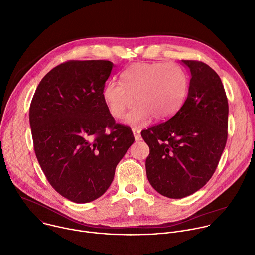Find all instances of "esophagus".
<instances>
[{
	"label": "esophagus",
	"mask_w": 255,
	"mask_h": 255,
	"mask_svg": "<svg viewBox=\"0 0 255 255\" xmlns=\"http://www.w3.org/2000/svg\"><path fill=\"white\" fill-rule=\"evenodd\" d=\"M132 132L134 134V137H135V140H140L141 138V135H140V130L136 128H132Z\"/></svg>",
	"instance_id": "34e87169"
}]
</instances>
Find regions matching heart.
I'll use <instances>...</instances> for the list:
<instances>
[{"label":"heart","instance_id":"heart-1","mask_svg":"<svg viewBox=\"0 0 255 255\" xmlns=\"http://www.w3.org/2000/svg\"><path fill=\"white\" fill-rule=\"evenodd\" d=\"M123 84L110 82L103 91V98L115 119L124 118L133 105L126 122L142 125L150 117L165 121L172 117L185 101L188 80L184 71L172 63H137L125 70Z\"/></svg>","mask_w":255,"mask_h":255}]
</instances>
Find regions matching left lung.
Wrapping results in <instances>:
<instances>
[{"label": "left lung", "instance_id": "8db88e82", "mask_svg": "<svg viewBox=\"0 0 255 255\" xmlns=\"http://www.w3.org/2000/svg\"><path fill=\"white\" fill-rule=\"evenodd\" d=\"M182 63L191 75L186 100L169 120L141 131L149 147L147 179L169 198L188 196L205 185L227 140L228 103L219 76L202 62Z\"/></svg>", "mask_w": 255, "mask_h": 255}]
</instances>
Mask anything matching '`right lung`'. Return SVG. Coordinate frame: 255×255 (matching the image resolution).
I'll list each match as a JSON object with an SVG mask.
<instances>
[{
    "label": "right lung",
    "mask_w": 255,
    "mask_h": 255,
    "mask_svg": "<svg viewBox=\"0 0 255 255\" xmlns=\"http://www.w3.org/2000/svg\"><path fill=\"white\" fill-rule=\"evenodd\" d=\"M113 68L103 60L65 62L43 78L30 106L41 168L54 189L76 203L107 191L134 142L131 128L116 123L103 98Z\"/></svg>",
    "instance_id": "right-lung-1"
}]
</instances>
